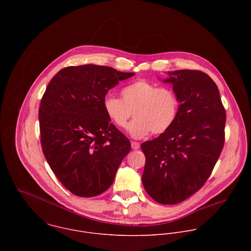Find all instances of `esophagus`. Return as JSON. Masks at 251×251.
<instances>
[{
    "mask_svg": "<svg viewBox=\"0 0 251 251\" xmlns=\"http://www.w3.org/2000/svg\"><path fill=\"white\" fill-rule=\"evenodd\" d=\"M131 148L133 150H138L140 148V144L138 143V142H135V141H132L131 142Z\"/></svg>",
    "mask_w": 251,
    "mask_h": 251,
    "instance_id": "obj_1",
    "label": "esophagus"
}]
</instances>
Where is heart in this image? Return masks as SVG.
I'll list each match as a JSON object with an SVG mask.
<instances>
[{
  "instance_id": "heart-1",
  "label": "heart",
  "mask_w": 251,
  "mask_h": 251,
  "mask_svg": "<svg viewBox=\"0 0 251 251\" xmlns=\"http://www.w3.org/2000/svg\"><path fill=\"white\" fill-rule=\"evenodd\" d=\"M121 96L122 100L106 96L103 108L108 118L121 128L126 126L133 111L135 119L127 128L133 138H143L151 131L161 134L172 126L177 118L179 100L170 88H157L155 84L139 80L125 87Z\"/></svg>"
}]
</instances>
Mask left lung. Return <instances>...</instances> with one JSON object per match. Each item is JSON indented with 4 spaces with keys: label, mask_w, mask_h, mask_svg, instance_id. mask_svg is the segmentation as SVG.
<instances>
[{
    "label": "left lung",
    "mask_w": 251,
    "mask_h": 251,
    "mask_svg": "<svg viewBox=\"0 0 251 251\" xmlns=\"http://www.w3.org/2000/svg\"><path fill=\"white\" fill-rule=\"evenodd\" d=\"M178 100L177 118L158 137L141 145L147 193L175 205L198 191L210 177L224 145L225 109L214 80L199 71L168 72Z\"/></svg>",
    "instance_id": "left-lung-1"
}]
</instances>
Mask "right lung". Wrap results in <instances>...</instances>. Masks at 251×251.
Wrapping results in <instances>:
<instances>
[{
  "label": "right lung",
  "mask_w": 251,
  "mask_h": 251,
  "mask_svg": "<svg viewBox=\"0 0 251 251\" xmlns=\"http://www.w3.org/2000/svg\"><path fill=\"white\" fill-rule=\"evenodd\" d=\"M134 72L83 65L68 67L49 82L38 110L43 154L74 195L94 197L113 183L130 141L111 124L103 100Z\"/></svg>",
  "instance_id": "obj_1"
}]
</instances>
